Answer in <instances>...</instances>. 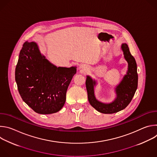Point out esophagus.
<instances>
[{"instance_id":"esophagus-1","label":"esophagus","mask_w":157,"mask_h":157,"mask_svg":"<svg viewBox=\"0 0 157 157\" xmlns=\"http://www.w3.org/2000/svg\"><path fill=\"white\" fill-rule=\"evenodd\" d=\"M81 68H82V67H81Z\"/></svg>"}]
</instances>
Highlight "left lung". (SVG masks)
I'll list each match as a JSON object with an SVG mask.
<instances>
[{"mask_svg":"<svg viewBox=\"0 0 157 157\" xmlns=\"http://www.w3.org/2000/svg\"><path fill=\"white\" fill-rule=\"evenodd\" d=\"M121 49L124 58L128 63V70L115 89L117 96L113 102L105 104L98 101L94 96V90L96 81L89 76L86 78V86L88 101L95 109L103 114L116 113L125 109L131 102L137 89L138 74L136 59L131 55L126 43L122 44Z\"/></svg>","mask_w":157,"mask_h":157,"instance_id":"8db88e82","label":"left lung"}]
</instances>
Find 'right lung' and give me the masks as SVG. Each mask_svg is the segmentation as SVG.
Listing matches in <instances>:
<instances>
[{
  "mask_svg": "<svg viewBox=\"0 0 157 157\" xmlns=\"http://www.w3.org/2000/svg\"><path fill=\"white\" fill-rule=\"evenodd\" d=\"M76 73V66L56 67L41 55L36 43L26 41L19 54L15 76L23 101L35 113L50 114L63 107Z\"/></svg>",
  "mask_w": 157,
  "mask_h": 157,
  "instance_id": "obj_1",
  "label": "right lung"
}]
</instances>
